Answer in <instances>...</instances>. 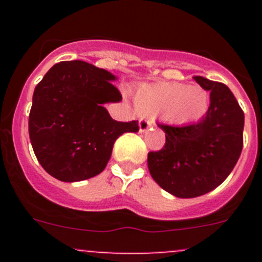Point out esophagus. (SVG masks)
Returning <instances> with one entry per match:
<instances>
[{"label": "esophagus", "instance_id": "34e87169", "mask_svg": "<svg viewBox=\"0 0 262 262\" xmlns=\"http://www.w3.org/2000/svg\"><path fill=\"white\" fill-rule=\"evenodd\" d=\"M152 125H153V121L149 120V119H146V118L139 119V132H141V133L146 132L147 129H149Z\"/></svg>", "mask_w": 262, "mask_h": 262}]
</instances>
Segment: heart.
Instances as JSON below:
<instances>
[{"label": "heart", "instance_id": "obj_1", "mask_svg": "<svg viewBox=\"0 0 262 262\" xmlns=\"http://www.w3.org/2000/svg\"><path fill=\"white\" fill-rule=\"evenodd\" d=\"M137 106L146 114L158 115L170 123L187 125L199 121L208 112L209 95L203 87L182 83L143 86L136 95Z\"/></svg>", "mask_w": 262, "mask_h": 262}]
</instances>
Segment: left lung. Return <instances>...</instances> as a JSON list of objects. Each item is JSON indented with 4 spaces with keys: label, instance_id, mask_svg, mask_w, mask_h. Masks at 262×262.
<instances>
[{
    "label": "left lung",
    "instance_id": "8db88e82",
    "mask_svg": "<svg viewBox=\"0 0 262 262\" xmlns=\"http://www.w3.org/2000/svg\"><path fill=\"white\" fill-rule=\"evenodd\" d=\"M194 80L210 91L207 114L189 125L158 124L166 143L148 153L147 160L153 180L178 198H196L219 186L244 147L245 114L231 90L200 76Z\"/></svg>",
    "mask_w": 262,
    "mask_h": 262
}]
</instances>
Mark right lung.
Returning a JSON list of instances; mask_svg holds the SVG:
<instances>
[{"label":"right lung","mask_w":262,"mask_h":262,"mask_svg":"<svg viewBox=\"0 0 262 262\" xmlns=\"http://www.w3.org/2000/svg\"><path fill=\"white\" fill-rule=\"evenodd\" d=\"M115 76L82 60L53 66L36 84L29 114V137L41 167L60 181L99 175L115 141L139 130L138 121H116L104 107L120 101Z\"/></svg>","instance_id":"1"}]
</instances>
